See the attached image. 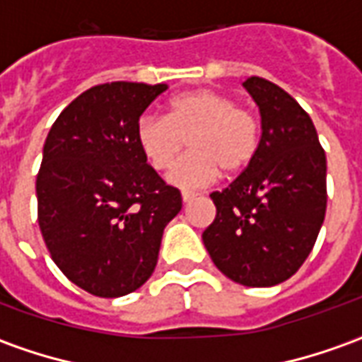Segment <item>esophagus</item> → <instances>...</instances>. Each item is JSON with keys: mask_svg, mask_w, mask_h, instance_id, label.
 <instances>
[{"mask_svg": "<svg viewBox=\"0 0 362 362\" xmlns=\"http://www.w3.org/2000/svg\"><path fill=\"white\" fill-rule=\"evenodd\" d=\"M196 197H197L196 192H188V189H186V192H182V202H184V204H189V202H192V199H196Z\"/></svg>", "mask_w": 362, "mask_h": 362, "instance_id": "1", "label": "esophagus"}]
</instances>
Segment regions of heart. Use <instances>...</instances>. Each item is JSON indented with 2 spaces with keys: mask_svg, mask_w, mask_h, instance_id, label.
I'll return each instance as SVG.
<instances>
[{
  "mask_svg": "<svg viewBox=\"0 0 362 362\" xmlns=\"http://www.w3.org/2000/svg\"><path fill=\"white\" fill-rule=\"evenodd\" d=\"M259 139L258 116L215 89L182 93L168 104V118L143 114L135 124V141L155 170L170 168L188 141L192 153L168 173V182L178 188H202L219 173H243L256 157Z\"/></svg>",
  "mask_w": 362,
  "mask_h": 362,
  "instance_id": "1",
  "label": "heart"
}]
</instances>
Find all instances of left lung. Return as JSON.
Segmentation results:
<instances>
[{
	"instance_id": "1",
	"label": "left lung",
	"mask_w": 362,
	"mask_h": 362,
	"mask_svg": "<svg viewBox=\"0 0 362 362\" xmlns=\"http://www.w3.org/2000/svg\"><path fill=\"white\" fill-rule=\"evenodd\" d=\"M262 139L248 168L213 192L217 215L204 230L213 264L235 283L272 287L298 272L326 217V153L310 116L275 83L250 77Z\"/></svg>"
}]
</instances>
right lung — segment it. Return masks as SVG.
Here are the masks:
<instances>
[{"mask_svg":"<svg viewBox=\"0 0 362 362\" xmlns=\"http://www.w3.org/2000/svg\"><path fill=\"white\" fill-rule=\"evenodd\" d=\"M165 83L95 85L50 127L36 176L38 225L52 259L90 295L134 293L155 272L163 230L182 209L143 157L135 124Z\"/></svg>","mask_w":362,"mask_h":362,"instance_id":"add662e5","label":"right lung"}]
</instances>
